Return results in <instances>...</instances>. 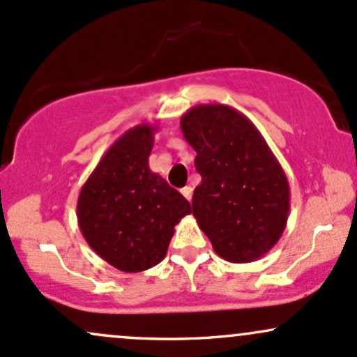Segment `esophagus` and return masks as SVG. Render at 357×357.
I'll return each mask as SVG.
<instances>
[{
    "label": "esophagus",
    "instance_id": "esophagus-1",
    "mask_svg": "<svg viewBox=\"0 0 357 357\" xmlns=\"http://www.w3.org/2000/svg\"><path fill=\"white\" fill-rule=\"evenodd\" d=\"M181 192H183L184 198L190 199V202H191V198H192V188L191 186H184L183 190H181Z\"/></svg>",
    "mask_w": 357,
    "mask_h": 357
}]
</instances>
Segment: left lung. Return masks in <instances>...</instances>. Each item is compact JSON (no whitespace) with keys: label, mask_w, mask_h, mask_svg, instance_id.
<instances>
[{"label":"left lung","mask_w":357,"mask_h":357,"mask_svg":"<svg viewBox=\"0 0 357 357\" xmlns=\"http://www.w3.org/2000/svg\"><path fill=\"white\" fill-rule=\"evenodd\" d=\"M181 130L202 174L191 202L199 228L225 260H258L280 240L289 218L280 162L253 122L230 105H195L181 117Z\"/></svg>","instance_id":"obj_1"}]
</instances>
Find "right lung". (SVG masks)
<instances>
[{"label": "right lung", "mask_w": 357, "mask_h": 357, "mask_svg": "<svg viewBox=\"0 0 357 357\" xmlns=\"http://www.w3.org/2000/svg\"><path fill=\"white\" fill-rule=\"evenodd\" d=\"M158 126L139 124L109 147L82 186L77 220L82 235L102 260L136 273L166 257L174 227L191 204L158 173L149 155Z\"/></svg>", "instance_id": "right-lung-1"}]
</instances>
